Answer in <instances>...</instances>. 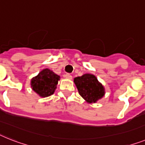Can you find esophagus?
I'll return each instance as SVG.
<instances>
[{"label":"esophagus","instance_id":"1","mask_svg":"<svg viewBox=\"0 0 145 145\" xmlns=\"http://www.w3.org/2000/svg\"><path fill=\"white\" fill-rule=\"evenodd\" d=\"M65 78H67V79H72V75H70V74H69V73H67L65 75Z\"/></svg>","mask_w":145,"mask_h":145}]
</instances>
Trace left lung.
Listing matches in <instances>:
<instances>
[{
    "instance_id": "1",
    "label": "left lung",
    "mask_w": 145,
    "mask_h": 145,
    "mask_svg": "<svg viewBox=\"0 0 145 145\" xmlns=\"http://www.w3.org/2000/svg\"><path fill=\"white\" fill-rule=\"evenodd\" d=\"M74 83L80 95L89 104L96 103L105 94L104 86L93 74L86 73L75 78Z\"/></svg>"
}]
</instances>
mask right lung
<instances>
[{"label": "right lung", "instance_id": "right-lung-1", "mask_svg": "<svg viewBox=\"0 0 145 145\" xmlns=\"http://www.w3.org/2000/svg\"><path fill=\"white\" fill-rule=\"evenodd\" d=\"M59 80V75L46 68L31 79V88L42 98L50 96L56 91Z\"/></svg>", "mask_w": 145, "mask_h": 145}]
</instances>
